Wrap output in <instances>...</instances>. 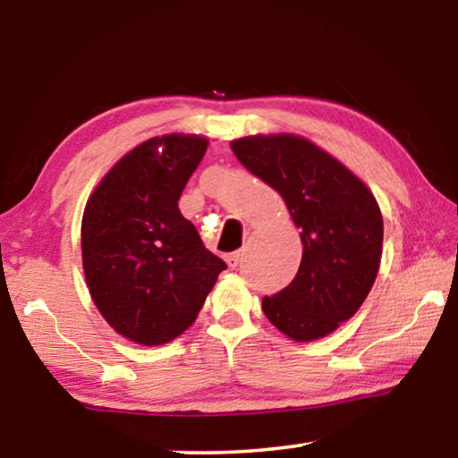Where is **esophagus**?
Returning <instances> with one entry per match:
<instances>
[{"mask_svg": "<svg viewBox=\"0 0 458 458\" xmlns=\"http://www.w3.org/2000/svg\"><path fill=\"white\" fill-rule=\"evenodd\" d=\"M226 262H228V267L230 268H236L240 262H242V250H236V252H232V254H228L226 257Z\"/></svg>", "mask_w": 458, "mask_h": 458, "instance_id": "obj_1", "label": "esophagus"}]
</instances>
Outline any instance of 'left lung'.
Masks as SVG:
<instances>
[{
    "instance_id": "1",
    "label": "left lung",
    "mask_w": 458,
    "mask_h": 458,
    "mask_svg": "<svg viewBox=\"0 0 458 458\" xmlns=\"http://www.w3.org/2000/svg\"><path fill=\"white\" fill-rule=\"evenodd\" d=\"M230 147L248 172L281 193L303 242L297 276L262 299V311L293 341L329 335L358 313L377 276L384 222L374 193L301 135H248Z\"/></svg>"
}]
</instances>
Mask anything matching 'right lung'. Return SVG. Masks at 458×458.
<instances>
[{
    "label": "right lung",
    "mask_w": 458,
    "mask_h": 458,
    "mask_svg": "<svg viewBox=\"0 0 458 458\" xmlns=\"http://www.w3.org/2000/svg\"><path fill=\"white\" fill-rule=\"evenodd\" d=\"M206 149L201 135L147 139L108 169L84 206L90 299L119 335L139 345L182 335L226 268L177 208Z\"/></svg>",
    "instance_id": "obj_1"
}]
</instances>
